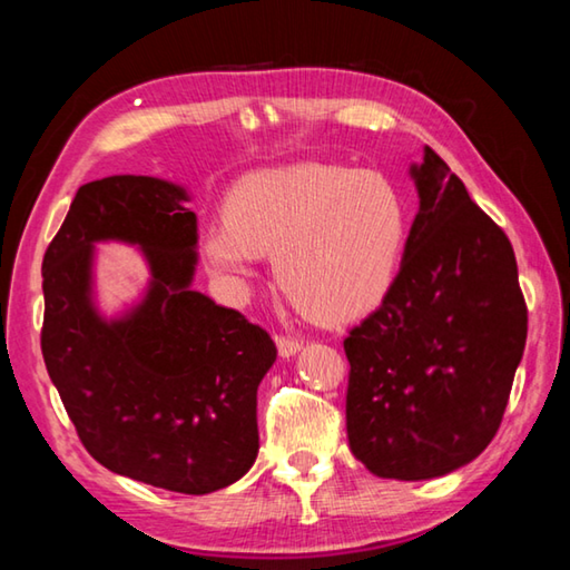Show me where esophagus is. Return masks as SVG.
Returning <instances> with one entry per match:
<instances>
[{
    "label": "esophagus",
    "instance_id": "34e87169",
    "mask_svg": "<svg viewBox=\"0 0 570 570\" xmlns=\"http://www.w3.org/2000/svg\"><path fill=\"white\" fill-rule=\"evenodd\" d=\"M276 346H278V354H282L284 360H288V356L298 354V350H302V342H298V340H292V336L278 334V336H276Z\"/></svg>",
    "mask_w": 570,
    "mask_h": 570
}]
</instances>
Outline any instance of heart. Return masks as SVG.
Wrapping results in <instances>:
<instances>
[{
	"label": "heart",
	"mask_w": 570,
	"mask_h": 570,
	"mask_svg": "<svg viewBox=\"0 0 570 570\" xmlns=\"http://www.w3.org/2000/svg\"><path fill=\"white\" fill-rule=\"evenodd\" d=\"M407 244L400 190L374 170L330 163L250 173L228 190L224 218L200 230L210 272L246 292L274 256L284 294L324 324L374 312L392 292Z\"/></svg>",
	"instance_id": "obj_1"
}]
</instances>
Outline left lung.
Masks as SVG:
<instances>
[{"label": "left lung", "mask_w": 570, "mask_h": 570, "mask_svg": "<svg viewBox=\"0 0 570 570\" xmlns=\"http://www.w3.org/2000/svg\"><path fill=\"white\" fill-rule=\"evenodd\" d=\"M420 208L392 292L344 340L346 435L377 478H442L495 438L525 350L528 308L503 228L424 146Z\"/></svg>", "instance_id": "left-lung-1"}]
</instances>
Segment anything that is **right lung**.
Segmentation results:
<instances>
[{
  "label": "right lung",
  "instance_id": "right-lung-1",
  "mask_svg": "<svg viewBox=\"0 0 570 570\" xmlns=\"http://www.w3.org/2000/svg\"><path fill=\"white\" fill-rule=\"evenodd\" d=\"M186 186L110 176L77 190L42 262V356L85 450L118 475L206 495L258 455L256 390L276 344L193 288L198 218ZM98 243L141 250L149 284L130 307L97 304Z\"/></svg>",
  "mask_w": 570,
  "mask_h": 570
}]
</instances>
